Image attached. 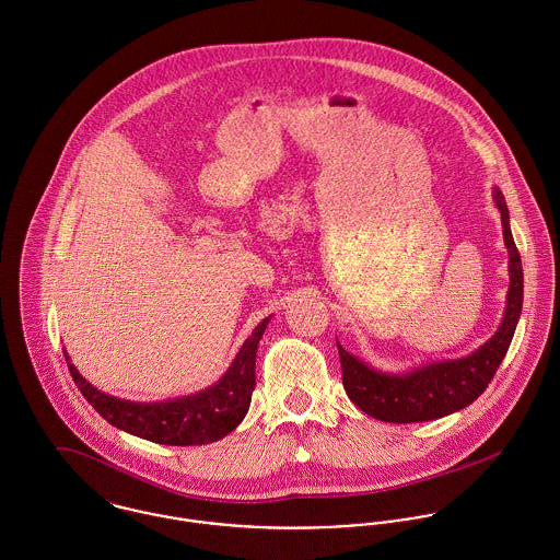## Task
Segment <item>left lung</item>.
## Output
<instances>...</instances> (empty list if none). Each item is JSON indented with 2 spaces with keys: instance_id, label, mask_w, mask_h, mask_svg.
I'll list each match as a JSON object with an SVG mask.
<instances>
[{
  "instance_id": "8db88e82",
  "label": "left lung",
  "mask_w": 560,
  "mask_h": 560,
  "mask_svg": "<svg viewBox=\"0 0 560 560\" xmlns=\"http://www.w3.org/2000/svg\"><path fill=\"white\" fill-rule=\"evenodd\" d=\"M493 201L502 219L511 275L504 318L498 331L467 357L427 363L405 374L374 370L337 343L343 389L363 413L392 424L429 422L465 409L491 383L511 346L524 303L522 257L511 233L506 201L498 188L493 190Z\"/></svg>"
}]
</instances>
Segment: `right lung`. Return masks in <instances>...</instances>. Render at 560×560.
I'll list each match as a JSON object with an SVG mask.
<instances>
[{
	"mask_svg": "<svg viewBox=\"0 0 560 560\" xmlns=\"http://www.w3.org/2000/svg\"><path fill=\"white\" fill-rule=\"evenodd\" d=\"M270 318H264L237 350L223 378L212 387L175 400L131 402L100 392L69 361V372L82 396L113 427L164 446H201L223 440L246 416L255 389V354Z\"/></svg>",
	"mask_w": 560,
	"mask_h": 560,
	"instance_id": "add662e5",
	"label": "right lung"
}]
</instances>
